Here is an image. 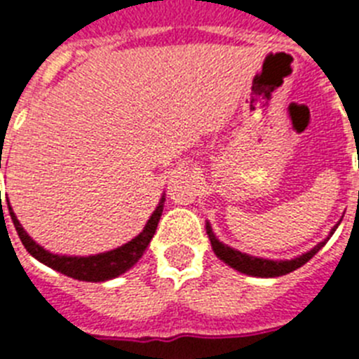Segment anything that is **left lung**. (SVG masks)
I'll return each mask as SVG.
<instances>
[{
	"mask_svg": "<svg viewBox=\"0 0 359 359\" xmlns=\"http://www.w3.org/2000/svg\"><path fill=\"white\" fill-rule=\"evenodd\" d=\"M338 226H334L331 230V236L334 233V230ZM207 233H208V239H210L212 244V250H214L215 255L221 259L223 262H226L230 268L237 269L241 273H246V275H252V277H280V275H286L294 271L297 268L306 264L309 259L316 255L320 252L323 244L327 243V239L322 241L320 244H316L315 248L309 250L307 253H302L300 257H294L291 261H269V259H261V257H252L248 253H241L237 250L230 248L226 244H223L217 237L214 236V231H212L210 224L207 223Z\"/></svg>",
	"mask_w": 359,
	"mask_h": 359,
	"instance_id": "8db88e82",
	"label": "left lung"
}]
</instances>
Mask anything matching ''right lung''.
Listing matches in <instances>:
<instances>
[{
	"label": "right lung",
	"mask_w": 359,
	"mask_h": 359,
	"mask_svg": "<svg viewBox=\"0 0 359 359\" xmlns=\"http://www.w3.org/2000/svg\"><path fill=\"white\" fill-rule=\"evenodd\" d=\"M0 169H1V160H0ZM163 201L165 196H161L160 205L156 207V210L152 212V215L149 217L147 224H145L144 230L131 239L129 243H126L123 246L111 250L106 253H98V255H88V257H68V255H55V253H50L48 250H44L43 246L36 243L28 236L25 228L19 224L18 217H15L14 210H12L8 198H6V205H8V212H11L12 223H14L15 230H18V236L21 239V243L25 244L27 252L32 257H36L37 261L46 264L48 268L57 269L61 271L62 275L72 278H77V280H86V282H104L109 280V278H115L118 275L126 273L129 268L140 261V257L144 255V252L147 250L149 243H151L154 231H156L158 221L161 217V212H163Z\"/></svg>",
	"instance_id": "1"
}]
</instances>
